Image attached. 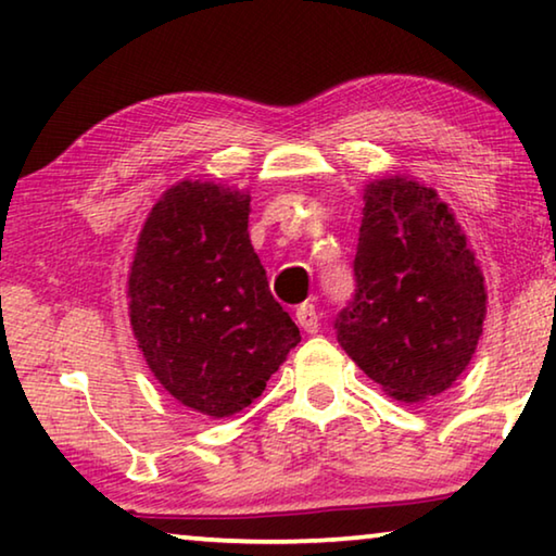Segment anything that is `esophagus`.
Listing matches in <instances>:
<instances>
[{"label":"esophagus","mask_w":556,"mask_h":556,"mask_svg":"<svg viewBox=\"0 0 556 556\" xmlns=\"http://www.w3.org/2000/svg\"><path fill=\"white\" fill-rule=\"evenodd\" d=\"M318 321H321V318H318V312H316L314 304L304 301V304L296 308V324L304 328L306 333H318V326H321Z\"/></svg>","instance_id":"34e87169"}]
</instances>
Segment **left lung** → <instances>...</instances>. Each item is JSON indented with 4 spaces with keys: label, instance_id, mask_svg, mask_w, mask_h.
Masks as SVG:
<instances>
[{
    "label": "left lung",
    "instance_id": "1",
    "mask_svg": "<svg viewBox=\"0 0 556 556\" xmlns=\"http://www.w3.org/2000/svg\"><path fill=\"white\" fill-rule=\"evenodd\" d=\"M355 299L338 343L392 400L437 397L468 368L483 336L488 289L454 211L409 174L365 184Z\"/></svg>",
    "mask_w": 556,
    "mask_h": 556
}]
</instances>
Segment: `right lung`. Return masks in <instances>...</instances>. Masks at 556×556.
<instances>
[{
    "label": "right lung",
    "mask_w": 556,
    "mask_h": 556,
    "mask_svg": "<svg viewBox=\"0 0 556 556\" xmlns=\"http://www.w3.org/2000/svg\"><path fill=\"white\" fill-rule=\"evenodd\" d=\"M250 191L181 178L149 211L127 277L149 370L211 419L250 407L301 341L250 242Z\"/></svg>",
    "instance_id": "1"
}]
</instances>
